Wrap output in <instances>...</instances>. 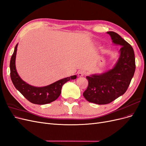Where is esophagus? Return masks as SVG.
Here are the masks:
<instances>
[{
    "label": "esophagus",
    "instance_id": "obj_1",
    "mask_svg": "<svg viewBox=\"0 0 146 146\" xmlns=\"http://www.w3.org/2000/svg\"><path fill=\"white\" fill-rule=\"evenodd\" d=\"M86 74V71L84 70H81L78 72V76H83Z\"/></svg>",
    "mask_w": 146,
    "mask_h": 146
}]
</instances>
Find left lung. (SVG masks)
Returning a JSON list of instances; mask_svg holds the SVG:
<instances>
[{
  "label": "left lung",
  "instance_id": "left-lung-1",
  "mask_svg": "<svg viewBox=\"0 0 146 146\" xmlns=\"http://www.w3.org/2000/svg\"><path fill=\"white\" fill-rule=\"evenodd\" d=\"M114 44L121 46V55L114 68L100 75L87 76L88 85L83 93L87 101L107 104L123 95L130 85L135 71L133 49L116 33L107 32Z\"/></svg>",
  "mask_w": 146,
  "mask_h": 146
}]
</instances>
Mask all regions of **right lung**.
Instances as JSON below:
<instances>
[{"instance_id":"1","label":"right lung","mask_w":146,"mask_h":146,"mask_svg":"<svg viewBox=\"0 0 146 146\" xmlns=\"http://www.w3.org/2000/svg\"><path fill=\"white\" fill-rule=\"evenodd\" d=\"M17 48V44L15 46V51L10 60L11 79L13 85L17 90L19 91L28 101L33 104L43 105L55 101L59 96L61 93V89L64 84L70 81V79L76 78V75H74L69 78L60 79L49 86L43 87H36L30 86L29 84L23 81L17 73L15 65Z\"/></svg>"}]
</instances>
